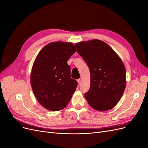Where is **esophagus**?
Segmentation results:
<instances>
[{
  "mask_svg": "<svg viewBox=\"0 0 148 148\" xmlns=\"http://www.w3.org/2000/svg\"><path fill=\"white\" fill-rule=\"evenodd\" d=\"M82 82V78H80L79 79H78V84H81Z\"/></svg>",
  "mask_w": 148,
  "mask_h": 148,
  "instance_id": "esophagus-1",
  "label": "esophagus"
}]
</instances>
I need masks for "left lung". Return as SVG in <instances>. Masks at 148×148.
I'll use <instances>...</instances> for the list:
<instances>
[{
  "mask_svg": "<svg viewBox=\"0 0 148 148\" xmlns=\"http://www.w3.org/2000/svg\"><path fill=\"white\" fill-rule=\"evenodd\" d=\"M90 71V89L84 97L92 109L107 111L120 101L126 87V71L113 49L99 39L75 44Z\"/></svg>",
  "mask_w": 148,
  "mask_h": 148,
  "instance_id": "1",
  "label": "left lung"
}]
</instances>
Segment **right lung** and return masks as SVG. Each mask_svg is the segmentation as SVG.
Instances as JSON below:
<instances>
[{
    "mask_svg": "<svg viewBox=\"0 0 148 148\" xmlns=\"http://www.w3.org/2000/svg\"><path fill=\"white\" fill-rule=\"evenodd\" d=\"M77 51L68 42H52L44 46L35 59L30 83L34 95L43 107L59 111L68 105L78 82L70 78V57Z\"/></svg>",
    "mask_w": 148,
    "mask_h": 148,
    "instance_id": "add662e5",
    "label": "right lung"
}]
</instances>
